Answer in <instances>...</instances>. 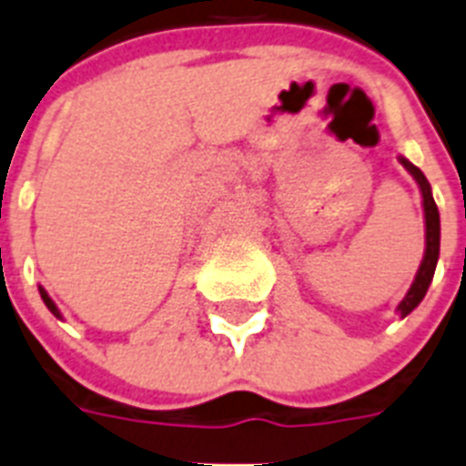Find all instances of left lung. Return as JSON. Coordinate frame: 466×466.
Returning a JSON list of instances; mask_svg holds the SVG:
<instances>
[{
    "instance_id": "obj_1",
    "label": "left lung",
    "mask_w": 466,
    "mask_h": 466,
    "mask_svg": "<svg viewBox=\"0 0 466 466\" xmlns=\"http://www.w3.org/2000/svg\"><path fill=\"white\" fill-rule=\"evenodd\" d=\"M400 162L404 165V169L417 179L419 188H421V196H423V218H426V251H423V260L421 266H419L417 278L411 282L410 292L407 297L400 301L397 306V311L400 316H407L421 304V299L426 297L429 292V285L431 279H433V272H436V263H438V253H441V215H438V208H436V200H433V194H431V184L429 179L423 177V172L419 167H414L407 157H400Z\"/></svg>"
}]
</instances>
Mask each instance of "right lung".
<instances>
[{
	"instance_id": "right-lung-1",
	"label": "right lung",
	"mask_w": 466,
	"mask_h": 466,
	"mask_svg": "<svg viewBox=\"0 0 466 466\" xmlns=\"http://www.w3.org/2000/svg\"><path fill=\"white\" fill-rule=\"evenodd\" d=\"M40 297H43V301H45V306H47V309H49V311H52V313H55V316H56V319H62V313H59V309H56V304H55V301H52V299H49V294H47V292H45V289H43V287H40Z\"/></svg>"
}]
</instances>
